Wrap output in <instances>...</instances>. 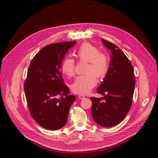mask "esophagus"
<instances>
[{"instance_id": "esophagus-1", "label": "esophagus", "mask_w": 158, "mask_h": 158, "mask_svg": "<svg viewBox=\"0 0 158 158\" xmlns=\"http://www.w3.org/2000/svg\"><path fill=\"white\" fill-rule=\"evenodd\" d=\"M78 97H79V99H83V98H85V96L82 95V94H80V95H79Z\"/></svg>"}]
</instances>
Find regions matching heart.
I'll return each mask as SVG.
<instances>
[{
    "instance_id": "b5f03b06",
    "label": "heart",
    "mask_w": 158,
    "mask_h": 158,
    "mask_svg": "<svg viewBox=\"0 0 158 158\" xmlns=\"http://www.w3.org/2000/svg\"><path fill=\"white\" fill-rule=\"evenodd\" d=\"M77 56L80 61H87L83 75L78 77L71 84V90L77 94L89 93L97 83V78L105 77L109 71V63L108 57L100 49L89 43H84L77 51ZM61 69L66 76L71 77L75 75V61L73 58L67 57L63 60Z\"/></svg>"
}]
</instances>
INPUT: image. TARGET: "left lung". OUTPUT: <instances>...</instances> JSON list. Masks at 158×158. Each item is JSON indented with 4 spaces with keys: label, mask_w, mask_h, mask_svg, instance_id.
Listing matches in <instances>:
<instances>
[{
    "label": "left lung",
    "mask_w": 158,
    "mask_h": 158,
    "mask_svg": "<svg viewBox=\"0 0 158 158\" xmlns=\"http://www.w3.org/2000/svg\"><path fill=\"white\" fill-rule=\"evenodd\" d=\"M102 42L111 51L110 61L108 73L97 88V93L104 97H91V115L97 124L112 127L123 121L130 110L135 79L132 65L125 54L112 43L104 39Z\"/></svg>",
    "instance_id": "obj_1"
}]
</instances>
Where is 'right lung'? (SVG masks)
<instances>
[{
	"instance_id": "obj_1",
	"label": "right lung",
	"mask_w": 158,
	"mask_h": 158,
	"mask_svg": "<svg viewBox=\"0 0 158 158\" xmlns=\"http://www.w3.org/2000/svg\"><path fill=\"white\" fill-rule=\"evenodd\" d=\"M75 44L74 41L48 45L34 56L29 66L24 85L29 110L39 125L49 130L64 127L75 100L74 95L69 94L60 71L65 53Z\"/></svg>"
}]
</instances>
